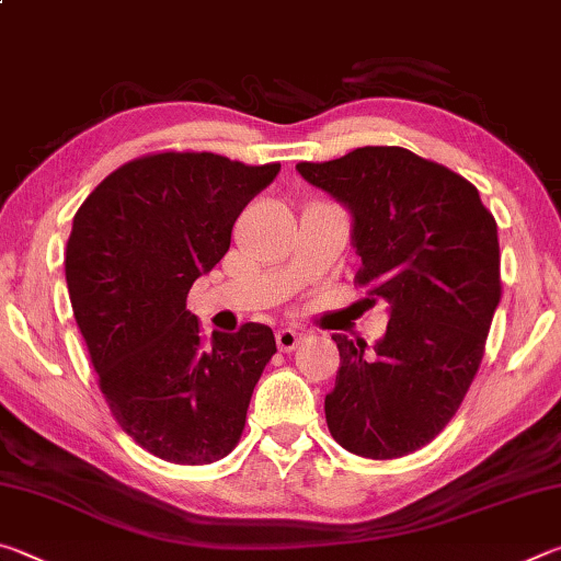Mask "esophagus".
Here are the masks:
<instances>
[{"label": "esophagus", "mask_w": 561, "mask_h": 561, "mask_svg": "<svg viewBox=\"0 0 561 561\" xmlns=\"http://www.w3.org/2000/svg\"><path fill=\"white\" fill-rule=\"evenodd\" d=\"M299 341H301L299 331H294V329H279L277 331V346H279V351H284V354H287V351L297 348Z\"/></svg>", "instance_id": "34e87169"}]
</instances>
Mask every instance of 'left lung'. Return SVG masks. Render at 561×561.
Here are the masks:
<instances>
[{"mask_svg":"<svg viewBox=\"0 0 561 561\" xmlns=\"http://www.w3.org/2000/svg\"><path fill=\"white\" fill-rule=\"evenodd\" d=\"M297 170L351 210L356 284L391 317L371 354L334 334L327 425L360 458H403L450 423L480 368L502 297L497 222L462 175L398 146Z\"/></svg>","mask_w":561,"mask_h":561,"instance_id":"obj_1","label":"left lung"}]
</instances>
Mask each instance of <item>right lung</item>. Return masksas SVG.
Here are the masks:
<instances>
[{
  "mask_svg": "<svg viewBox=\"0 0 561 561\" xmlns=\"http://www.w3.org/2000/svg\"><path fill=\"white\" fill-rule=\"evenodd\" d=\"M279 163L165 150L130 160L73 215L66 284L99 388L140 448L175 465L230 455L264 366L277 354L264 324L213 331L187 311L193 282L230 250L244 205Z\"/></svg>",
  "mask_w": 561,
  "mask_h": 561,
  "instance_id": "add662e5",
  "label": "right lung"
}]
</instances>
